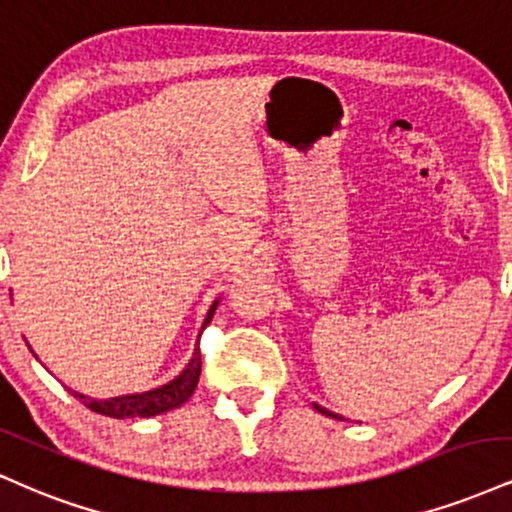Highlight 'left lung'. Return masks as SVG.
<instances>
[{
	"instance_id": "8db88e82",
	"label": "left lung",
	"mask_w": 512,
	"mask_h": 512,
	"mask_svg": "<svg viewBox=\"0 0 512 512\" xmlns=\"http://www.w3.org/2000/svg\"><path fill=\"white\" fill-rule=\"evenodd\" d=\"M312 408H315L317 412H322V415H326V417H334V420H343V417H341V415H336V412L326 410V408H322V405H317V403H312Z\"/></svg>"
}]
</instances>
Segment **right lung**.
<instances>
[{
	"label": "right lung",
	"mask_w": 512,
	"mask_h": 512,
	"mask_svg": "<svg viewBox=\"0 0 512 512\" xmlns=\"http://www.w3.org/2000/svg\"><path fill=\"white\" fill-rule=\"evenodd\" d=\"M219 298L214 300L212 307H209L205 322H202V329L212 322L214 310H217ZM200 369H202V357H200V348H195L193 357L178 374L176 379H171L169 384L157 386L152 391H143V393H128V396H116V398H90L83 396V393L71 391L78 400H83L85 408H90L92 412H100L104 417H116V420H126V417H152V415H162V412L176 410L181 408L186 400L195 393L197 379H200Z\"/></svg>",
	"instance_id": "add662e5"
}]
</instances>
